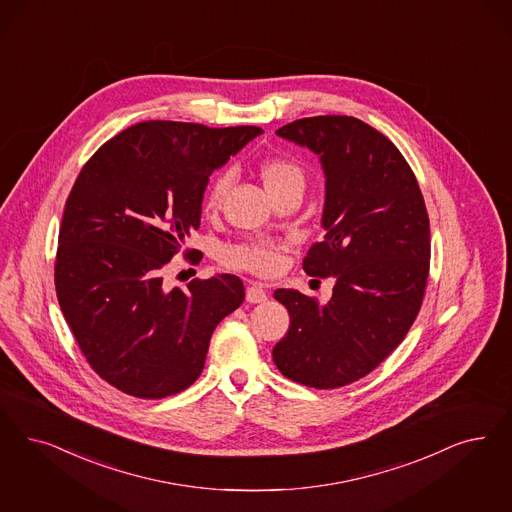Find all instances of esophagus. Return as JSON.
I'll list each match as a JSON object with an SVG mask.
<instances>
[{"label":"esophagus","mask_w":512,"mask_h":512,"mask_svg":"<svg viewBox=\"0 0 512 512\" xmlns=\"http://www.w3.org/2000/svg\"><path fill=\"white\" fill-rule=\"evenodd\" d=\"M247 302H263L266 300V291L261 283H249L246 289Z\"/></svg>","instance_id":"obj_1"}]
</instances>
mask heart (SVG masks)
Listing matches in <instances>:
<instances>
[{
  "instance_id": "heart-1",
  "label": "heart",
  "mask_w": 512,
  "mask_h": 512,
  "mask_svg": "<svg viewBox=\"0 0 512 512\" xmlns=\"http://www.w3.org/2000/svg\"><path fill=\"white\" fill-rule=\"evenodd\" d=\"M259 174L272 198H278L285 193L302 194L306 185V172L299 160L283 155L263 160L259 166ZM229 183L227 172H219L210 179L202 196V212L215 215L221 210L229 191ZM283 249L285 244L282 242L268 238H251L225 247L221 253V261L223 265L234 270H246L257 276H272L282 266Z\"/></svg>"
}]
</instances>
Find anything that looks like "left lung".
<instances>
[{"label": "left lung", "mask_w": 512, "mask_h": 512, "mask_svg": "<svg viewBox=\"0 0 512 512\" xmlns=\"http://www.w3.org/2000/svg\"><path fill=\"white\" fill-rule=\"evenodd\" d=\"M276 134L321 157L325 234L302 268L308 276H333L335 287L327 304L276 289L291 325L272 359L302 386L342 388L374 371L418 316L429 276V215L405 157L369 124L319 115Z\"/></svg>", "instance_id": "left-lung-1"}]
</instances>
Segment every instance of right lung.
<instances>
[{
	"mask_svg": "<svg viewBox=\"0 0 512 512\" xmlns=\"http://www.w3.org/2000/svg\"><path fill=\"white\" fill-rule=\"evenodd\" d=\"M259 126L149 121L107 140L71 187L58 234L54 287L90 369L138 399L193 386L217 323L244 302V283L221 274L187 289L162 272L200 227L202 194Z\"/></svg>",
	"mask_w": 512,
	"mask_h": 512,
	"instance_id": "right-lung-1",
	"label": "right lung"
}]
</instances>
